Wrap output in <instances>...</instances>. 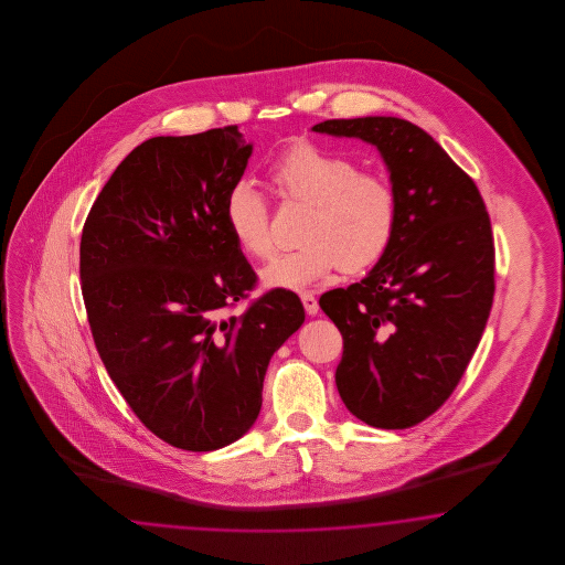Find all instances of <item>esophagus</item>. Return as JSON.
<instances>
[{
    "mask_svg": "<svg viewBox=\"0 0 565 565\" xmlns=\"http://www.w3.org/2000/svg\"><path fill=\"white\" fill-rule=\"evenodd\" d=\"M300 300H302V305H305V310H307L308 315H317V312H319V302H317L315 294L302 291V294H300Z\"/></svg>",
    "mask_w": 565,
    "mask_h": 565,
    "instance_id": "1",
    "label": "esophagus"
}]
</instances>
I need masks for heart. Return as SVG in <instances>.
<instances>
[{"label": "heart", "instance_id": "b5f03b06", "mask_svg": "<svg viewBox=\"0 0 565 565\" xmlns=\"http://www.w3.org/2000/svg\"><path fill=\"white\" fill-rule=\"evenodd\" d=\"M267 175L277 196L308 205V213L300 232L305 244L263 269L265 288L302 290L338 269L364 271L387 253L397 225V196L385 175L359 170L350 157L312 142L284 151ZM223 215L246 257H274L269 211L250 184L239 182L230 190Z\"/></svg>", "mask_w": 565, "mask_h": 565}]
</instances>
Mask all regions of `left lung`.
<instances>
[{
  "label": "left lung",
  "mask_w": 565,
  "mask_h": 565,
  "mask_svg": "<svg viewBox=\"0 0 565 565\" xmlns=\"http://www.w3.org/2000/svg\"><path fill=\"white\" fill-rule=\"evenodd\" d=\"M312 130L375 145L392 173L397 225L387 253L319 305L342 333L335 385L345 408L371 427H414L458 387L493 307L487 206L475 180L412 121L327 120Z\"/></svg>",
  "instance_id": "1"
}]
</instances>
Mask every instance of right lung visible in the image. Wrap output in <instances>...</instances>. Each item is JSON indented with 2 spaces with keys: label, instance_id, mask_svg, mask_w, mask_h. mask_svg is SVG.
Here are the masks:
<instances>
[{
  "label": "right lung",
  "instance_id": "obj_1",
  "mask_svg": "<svg viewBox=\"0 0 565 565\" xmlns=\"http://www.w3.org/2000/svg\"><path fill=\"white\" fill-rule=\"evenodd\" d=\"M250 153L238 126L149 138L83 227L81 288L103 364L138 420L189 451L255 425L269 360L305 323L300 298L277 288L230 312L257 286L223 215Z\"/></svg>",
  "mask_w": 565,
  "mask_h": 565
}]
</instances>
